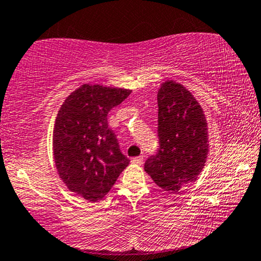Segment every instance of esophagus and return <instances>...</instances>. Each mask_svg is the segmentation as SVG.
I'll return each mask as SVG.
<instances>
[{"label":"esophagus","instance_id":"34e87169","mask_svg":"<svg viewBox=\"0 0 261 261\" xmlns=\"http://www.w3.org/2000/svg\"><path fill=\"white\" fill-rule=\"evenodd\" d=\"M132 163L133 164H137V165H140V164L143 163V156H136L132 159Z\"/></svg>","mask_w":261,"mask_h":261}]
</instances>
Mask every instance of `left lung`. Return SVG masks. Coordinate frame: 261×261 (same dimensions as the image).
I'll return each mask as SVG.
<instances>
[{
    "label": "left lung",
    "instance_id": "left-lung-1",
    "mask_svg": "<svg viewBox=\"0 0 261 261\" xmlns=\"http://www.w3.org/2000/svg\"><path fill=\"white\" fill-rule=\"evenodd\" d=\"M159 148L144 164L158 186L177 192L196 181L208 155V128L203 110L184 85L166 80L158 90Z\"/></svg>",
    "mask_w": 261,
    "mask_h": 261
}]
</instances>
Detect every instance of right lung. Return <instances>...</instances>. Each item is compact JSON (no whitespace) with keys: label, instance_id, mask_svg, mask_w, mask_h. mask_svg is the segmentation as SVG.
Segmentation results:
<instances>
[{"label":"right lung","instance_id":"right-lung-1","mask_svg":"<svg viewBox=\"0 0 261 261\" xmlns=\"http://www.w3.org/2000/svg\"><path fill=\"white\" fill-rule=\"evenodd\" d=\"M130 90L84 84L61 105L54 130L53 155L59 177L85 200L106 196L128 166L107 115L130 95Z\"/></svg>","mask_w":261,"mask_h":261}]
</instances>
